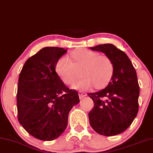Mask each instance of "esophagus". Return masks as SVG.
I'll return each instance as SVG.
<instances>
[{
	"mask_svg": "<svg viewBox=\"0 0 153 153\" xmlns=\"http://www.w3.org/2000/svg\"><path fill=\"white\" fill-rule=\"evenodd\" d=\"M78 95H79V99H82L84 97H86L87 94L85 93H83V92H79Z\"/></svg>",
	"mask_w": 153,
	"mask_h": 153,
	"instance_id": "1",
	"label": "esophagus"
}]
</instances>
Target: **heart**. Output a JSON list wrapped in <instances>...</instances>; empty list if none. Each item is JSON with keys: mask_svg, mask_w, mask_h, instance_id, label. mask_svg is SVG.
<instances>
[{"mask_svg": "<svg viewBox=\"0 0 153 153\" xmlns=\"http://www.w3.org/2000/svg\"><path fill=\"white\" fill-rule=\"evenodd\" d=\"M74 62L68 56L58 60L56 69L60 78L67 84H73L81 75L84 77L72 85V88L86 91L103 88L108 85L114 74V64L105 55H99L93 51L81 49L71 54Z\"/></svg>", "mask_w": 153, "mask_h": 153, "instance_id": "heart-1", "label": "heart"}]
</instances>
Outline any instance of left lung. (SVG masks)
<instances>
[{
  "label": "left lung",
  "mask_w": 153,
  "mask_h": 153,
  "mask_svg": "<svg viewBox=\"0 0 153 153\" xmlns=\"http://www.w3.org/2000/svg\"><path fill=\"white\" fill-rule=\"evenodd\" d=\"M90 48L104 53L111 60L114 68L105 88L88 94L94 102V108L88 113L90 124L100 135L120 134L129 127L138 111L140 86L136 71L127 55L113 44Z\"/></svg>",
  "instance_id": "1"
}]
</instances>
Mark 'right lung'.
<instances>
[{
    "label": "right lung",
    "mask_w": 153,
    "mask_h": 153,
    "mask_svg": "<svg viewBox=\"0 0 153 153\" xmlns=\"http://www.w3.org/2000/svg\"><path fill=\"white\" fill-rule=\"evenodd\" d=\"M67 52L61 48H43L26 60L19 76V123L29 134L43 141L54 140L64 132L69 111L79 102L78 93L68 88L55 70Z\"/></svg>",
    "instance_id": "obj_1"
}]
</instances>
